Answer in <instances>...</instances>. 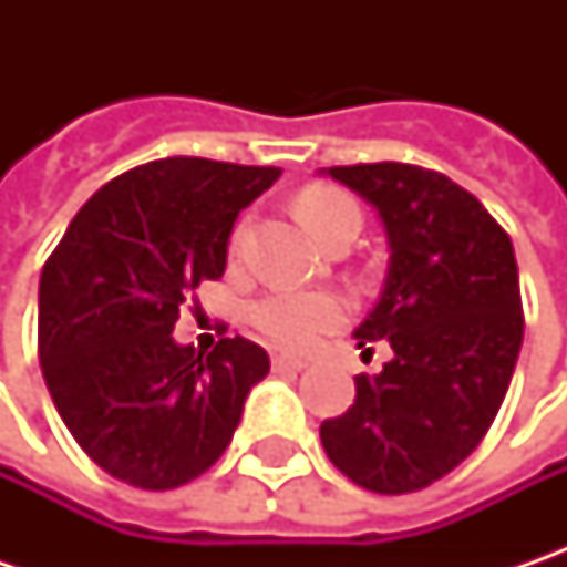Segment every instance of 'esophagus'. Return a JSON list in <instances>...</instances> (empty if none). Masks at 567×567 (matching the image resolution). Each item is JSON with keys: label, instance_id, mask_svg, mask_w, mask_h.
I'll return each mask as SVG.
<instances>
[{"label": "esophagus", "instance_id": "34e87169", "mask_svg": "<svg viewBox=\"0 0 567 567\" xmlns=\"http://www.w3.org/2000/svg\"><path fill=\"white\" fill-rule=\"evenodd\" d=\"M271 362L277 372H284V369H290V372H302V369L309 365L306 360H299V357H287V353H277Z\"/></svg>", "mask_w": 567, "mask_h": 567}]
</instances>
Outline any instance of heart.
<instances>
[{
	"instance_id": "obj_1",
	"label": "heart",
	"mask_w": 567,
	"mask_h": 567,
	"mask_svg": "<svg viewBox=\"0 0 567 567\" xmlns=\"http://www.w3.org/2000/svg\"><path fill=\"white\" fill-rule=\"evenodd\" d=\"M299 214L312 227L321 243H328L334 233L347 227L360 229V205L340 192V188L312 186L299 195ZM246 224H239L233 233V251L239 255L246 243ZM350 316V306L334 293H299V290H277L255 302L251 321L255 328L271 340L274 347L284 350H312L324 334H331Z\"/></svg>"
}]
</instances>
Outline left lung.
Returning <instances> with one entry per match:
<instances>
[{"instance_id": "obj_1", "label": "left lung", "mask_w": 567, "mask_h": 567, "mask_svg": "<svg viewBox=\"0 0 567 567\" xmlns=\"http://www.w3.org/2000/svg\"><path fill=\"white\" fill-rule=\"evenodd\" d=\"M328 176L384 224L388 277L357 340H388L394 360L357 375V401L321 423V445L362 489H425L473 454L508 394L524 340L512 236L435 169L384 161Z\"/></svg>"}]
</instances>
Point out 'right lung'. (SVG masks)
Segmentation results:
<instances>
[{
  "label": "right lung",
  "instance_id": "1",
  "mask_svg": "<svg viewBox=\"0 0 567 567\" xmlns=\"http://www.w3.org/2000/svg\"><path fill=\"white\" fill-rule=\"evenodd\" d=\"M277 176L205 157L135 166L84 202L43 265L37 353L50 398L81 451L135 489H179L214 467L271 369L251 340L198 353L173 328L198 284L224 277L239 210Z\"/></svg>",
  "mask_w": 567,
  "mask_h": 567
}]
</instances>
